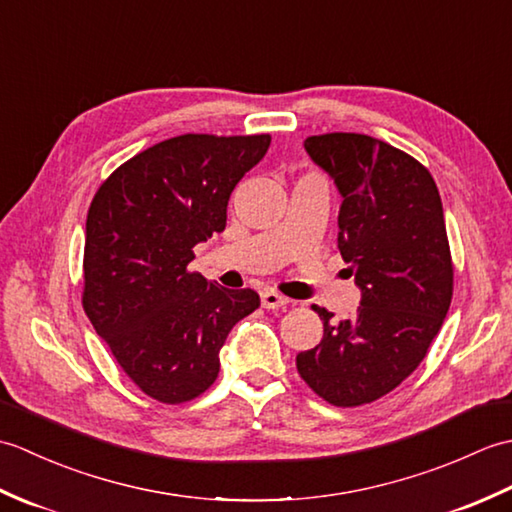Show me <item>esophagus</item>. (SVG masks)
Here are the masks:
<instances>
[{
    "label": "esophagus",
    "mask_w": 512,
    "mask_h": 512,
    "mask_svg": "<svg viewBox=\"0 0 512 512\" xmlns=\"http://www.w3.org/2000/svg\"><path fill=\"white\" fill-rule=\"evenodd\" d=\"M288 303H290V299H286L284 295H279L277 290H266V292H262V306H264L266 310L284 308V306H288Z\"/></svg>",
    "instance_id": "1"
}]
</instances>
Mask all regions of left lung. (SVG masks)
<instances>
[{
	"mask_svg": "<svg viewBox=\"0 0 512 512\" xmlns=\"http://www.w3.org/2000/svg\"><path fill=\"white\" fill-rule=\"evenodd\" d=\"M341 193L339 250L361 288L352 319L312 306L317 347L297 354L308 387L336 407L389 394L427 356L453 297V262L442 200L427 167L365 134L303 143Z\"/></svg>",
	"mask_w": 512,
	"mask_h": 512,
	"instance_id": "obj_1",
	"label": "left lung"
}]
</instances>
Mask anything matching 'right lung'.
<instances>
[{"label": "right lung", "mask_w": 512, "mask_h": 512, "mask_svg": "<svg viewBox=\"0 0 512 512\" xmlns=\"http://www.w3.org/2000/svg\"><path fill=\"white\" fill-rule=\"evenodd\" d=\"M268 147V134L162 140L123 162L90 204L83 310L123 372L165 405L215 383L228 332L259 308L255 290L187 266L195 244L224 231L235 184Z\"/></svg>", "instance_id": "obj_1"}]
</instances>
